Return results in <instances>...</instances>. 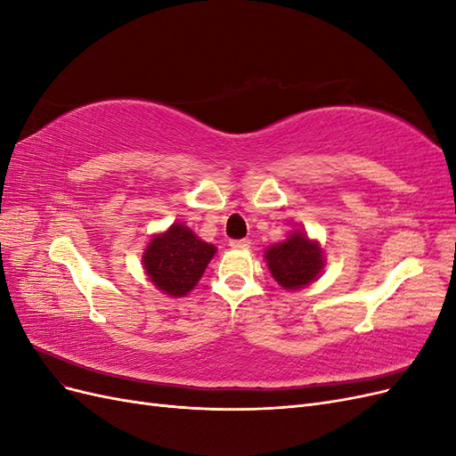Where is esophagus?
Returning <instances> with one entry per match:
<instances>
[{
	"instance_id": "1",
	"label": "esophagus",
	"mask_w": 456,
	"mask_h": 456,
	"mask_svg": "<svg viewBox=\"0 0 456 456\" xmlns=\"http://www.w3.org/2000/svg\"><path fill=\"white\" fill-rule=\"evenodd\" d=\"M230 247H232V249H249L251 241L249 240H232Z\"/></svg>"
}]
</instances>
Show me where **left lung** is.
I'll return each instance as SVG.
<instances>
[{
	"label": "left lung",
	"instance_id": "1",
	"mask_svg": "<svg viewBox=\"0 0 456 456\" xmlns=\"http://www.w3.org/2000/svg\"><path fill=\"white\" fill-rule=\"evenodd\" d=\"M265 258L272 278L289 291H298L315 281L325 266L322 245L302 230H295L281 243L268 247Z\"/></svg>",
	"mask_w": 456,
	"mask_h": 456
}]
</instances>
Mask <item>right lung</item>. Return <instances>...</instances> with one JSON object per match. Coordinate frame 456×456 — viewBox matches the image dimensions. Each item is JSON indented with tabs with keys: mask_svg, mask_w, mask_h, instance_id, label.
<instances>
[{
	"mask_svg": "<svg viewBox=\"0 0 456 456\" xmlns=\"http://www.w3.org/2000/svg\"><path fill=\"white\" fill-rule=\"evenodd\" d=\"M216 247L200 240L183 223L156 233L142 255L150 281L169 297H184L198 285Z\"/></svg>",
	"mask_w": 456,
	"mask_h": 456,
	"instance_id": "obj_1",
	"label": "right lung"
}]
</instances>
